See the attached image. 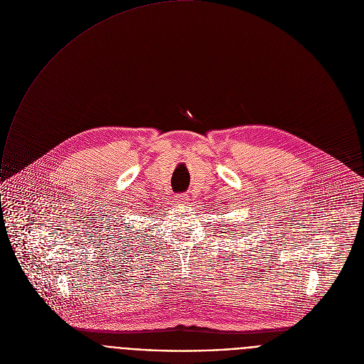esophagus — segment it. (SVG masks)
Returning <instances> with one entry per match:
<instances>
[{"label": "esophagus", "instance_id": "34e87169", "mask_svg": "<svg viewBox=\"0 0 364 364\" xmlns=\"http://www.w3.org/2000/svg\"><path fill=\"white\" fill-rule=\"evenodd\" d=\"M176 201L178 204H187L188 203V196L187 194H177L176 196Z\"/></svg>", "mask_w": 364, "mask_h": 364}]
</instances>
